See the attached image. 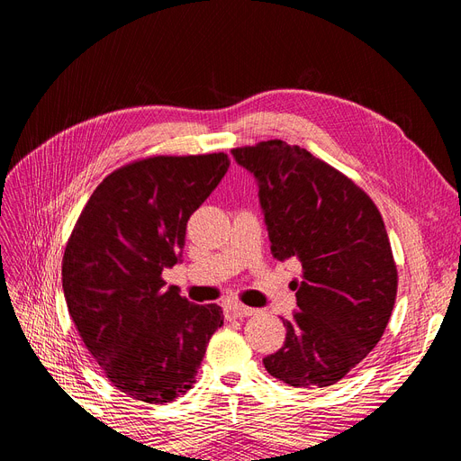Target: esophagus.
Listing matches in <instances>:
<instances>
[{
    "label": "esophagus",
    "instance_id": "34e87169",
    "mask_svg": "<svg viewBox=\"0 0 461 461\" xmlns=\"http://www.w3.org/2000/svg\"><path fill=\"white\" fill-rule=\"evenodd\" d=\"M225 313H227V317H232V319H242V317L254 315L256 310L248 308V305H242V303H229L225 308Z\"/></svg>",
    "mask_w": 461,
    "mask_h": 461
}]
</instances>
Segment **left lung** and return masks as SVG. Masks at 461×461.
I'll list each match as a JSON object with an SVG mask.
<instances>
[{"mask_svg":"<svg viewBox=\"0 0 461 461\" xmlns=\"http://www.w3.org/2000/svg\"><path fill=\"white\" fill-rule=\"evenodd\" d=\"M254 173L276 259H296L298 313L286 340L263 359L294 388L342 381L381 340L393 313L398 271L379 209L352 178L300 146L267 140L232 149Z\"/></svg>","mask_w":461,"mask_h":461,"instance_id":"1","label":"left lung"}]
</instances>
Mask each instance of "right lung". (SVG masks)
I'll list each match as a JSON object with an SVG mask.
<instances>
[{"mask_svg":"<svg viewBox=\"0 0 461 461\" xmlns=\"http://www.w3.org/2000/svg\"><path fill=\"white\" fill-rule=\"evenodd\" d=\"M230 165L227 153L153 156L94 190L65 246L68 315L100 369L146 403L186 394L213 332L217 303H192L161 273L180 261L190 215Z\"/></svg>","mask_w":461,"mask_h":461,"instance_id":"right-lung-1","label":"right lung"}]
</instances>
